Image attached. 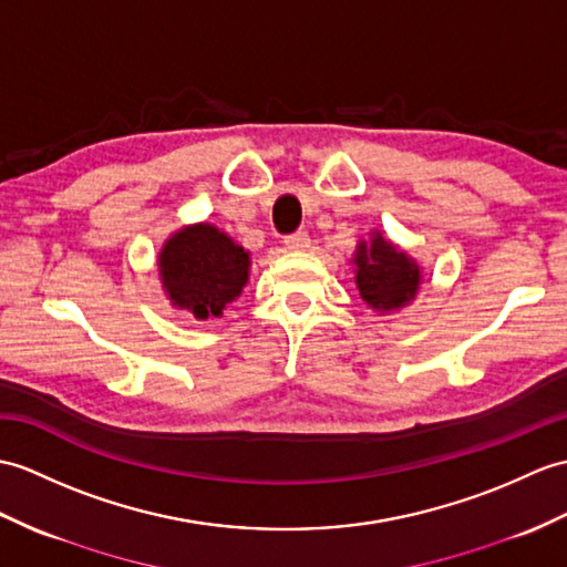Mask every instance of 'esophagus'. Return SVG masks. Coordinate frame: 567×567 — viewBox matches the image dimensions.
I'll return each mask as SVG.
<instances>
[{
  "label": "esophagus",
  "mask_w": 567,
  "mask_h": 567,
  "mask_svg": "<svg viewBox=\"0 0 567 567\" xmlns=\"http://www.w3.org/2000/svg\"><path fill=\"white\" fill-rule=\"evenodd\" d=\"M309 246H311V239L307 231H297V234L285 236V248H289V251H307Z\"/></svg>",
  "instance_id": "obj_1"
}]
</instances>
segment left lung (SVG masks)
<instances>
[{"label":"left lung","instance_id":"1","mask_svg":"<svg viewBox=\"0 0 567 567\" xmlns=\"http://www.w3.org/2000/svg\"><path fill=\"white\" fill-rule=\"evenodd\" d=\"M352 266L360 299L379 313L405 309L423 285V268L417 260L379 229L354 246Z\"/></svg>","mask_w":567,"mask_h":567}]
</instances>
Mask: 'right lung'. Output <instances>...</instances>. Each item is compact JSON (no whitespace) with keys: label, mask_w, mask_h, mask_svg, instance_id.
Masks as SVG:
<instances>
[{"label":"right lung","mask_w":567,"mask_h":567,"mask_svg":"<svg viewBox=\"0 0 567 567\" xmlns=\"http://www.w3.org/2000/svg\"><path fill=\"white\" fill-rule=\"evenodd\" d=\"M156 268L171 307L207 321L221 319L224 309L244 292L251 256L215 224L197 221L168 236Z\"/></svg>","instance_id":"add662e5"}]
</instances>
